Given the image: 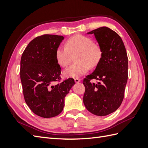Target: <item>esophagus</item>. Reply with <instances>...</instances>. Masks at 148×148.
<instances>
[{
    "label": "esophagus",
    "instance_id": "34e87169",
    "mask_svg": "<svg viewBox=\"0 0 148 148\" xmlns=\"http://www.w3.org/2000/svg\"><path fill=\"white\" fill-rule=\"evenodd\" d=\"M75 83H79L81 82V79L78 78H75Z\"/></svg>",
    "mask_w": 148,
    "mask_h": 148
}]
</instances>
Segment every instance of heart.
<instances>
[{
    "label": "heart",
    "instance_id": "heart-1",
    "mask_svg": "<svg viewBox=\"0 0 148 148\" xmlns=\"http://www.w3.org/2000/svg\"><path fill=\"white\" fill-rule=\"evenodd\" d=\"M66 47L59 46L56 51V59L62 67L68 66L75 56L76 62L64 71L65 77L78 78L86 73L90 67L96 66L101 59V47L93 40L82 34H77L67 40Z\"/></svg>",
    "mask_w": 148,
    "mask_h": 148
}]
</instances>
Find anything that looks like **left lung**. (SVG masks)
<instances>
[{"label": "left lung", "mask_w": 148, "mask_h": 148, "mask_svg": "<svg viewBox=\"0 0 148 148\" xmlns=\"http://www.w3.org/2000/svg\"><path fill=\"white\" fill-rule=\"evenodd\" d=\"M88 34H94L102 51V57L95 71L84 78L83 103L94 115L105 116L120 106L128 79V57L120 36L103 26ZM93 79L99 80L91 84Z\"/></svg>", "instance_id": "obj_1"}]
</instances>
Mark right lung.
Returning <instances> with one entry per match:
<instances>
[{"mask_svg":"<svg viewBox=\"0 0 148 148\" xmlns=\"http://www.w3.org/2000/svg\"><path fill=\"white\" fill-rule=\"evenodd\" d=\"M64 39L53 34L38 36L21 56L20 79L25 102L33 113L43 118L56 117L62 112L65 97L75 84L70 78L55 84L61 79L56 51Z\"/></svg>","mask_w":148,"mask_h":148,"instance_id":"right-lung-1","label":"right lung"}]
</instances>
